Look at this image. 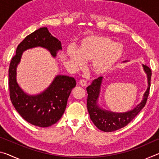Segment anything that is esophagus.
Segmentation results:
<instances>
[{"label": "esophagus", "instance_id": "obj_1", "mask_svg": "<svg viewBox=\"0 0 159 159\" xmlns=\"http://www.w3.org/2000/svg\"><path fill=\"white\" fill-rule=\"evenodd\" d=\"M79 84L83 86V87H85V86L87 85V80L85 79H81L79 81Z\"/></svg>", "mask_w": 159, "mask_h": 159}]
</instances>
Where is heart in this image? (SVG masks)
<instances>
[{"instance_id":"b5f03b06","label":"heart","mask_w":159,"mask_h":159,"mask_svg":"<svg viewBox=\"0 0 159 159\" xmlns=\"http://www.w3.org/2000/svg\"><path fill=\"white\" fill-rule=\"evenodd\" d=\"M123 48L109 38L91 35L82 40L76 50L73 47L67 50L70 60L76 67L84 65V61H92L91 68L97 75L109 71L122 57Z\"/></svg>"}]
</instances>
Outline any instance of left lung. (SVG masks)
I'll return each mask as SVG.
<instances>
[{
  "label": "left lung",
  "instance_id": "8db88e82",
  "mask_svg": "<svg viewBox=\"0 0 159 159\" xmlns=\"http://www.w3.org/2000/svg\"><path fill=\"white\" fill-rule=\"evenodd\" d=\"M144 70L147 74L148 88L144 94L143 100L134 109L130 111L118 114L100 109L98 105V99L100 92L102 77L95 79L92 84L86 88L88 92L87 108L90 119L99 130L104 132H113L127 125L143 109L147 103L151 86L152 70L149 66L143 64Z\"/></svg>",
  "mask_w": 159,
  "mask_h": 159
}]
</instances>
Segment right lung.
Masks as SVG:
<instances>
[{
  "label": "right lung",
  "instance_id": "obj_1",
  "mask_svg": "<svg viewBox=\"0 0 159 159\" xmlns=\"http://www.w3.org/2000/svg\"><path fill=\"white\" fill-rule=\"evenodd\" d=\"M38 46L46 48L53 57L61 50V42L50 34L47 27L29 34L18 45L16 55L10 61L8 84L10 99L21 116L32 125L45 128L55 124L62 116L69 96L76 83L74 78L60 75L39 95L31 96L24 93L16 80V69L24 51Z\"/></svg>",
  "mask_w": 159,
  "mask_h": 159
}]
</instances>
